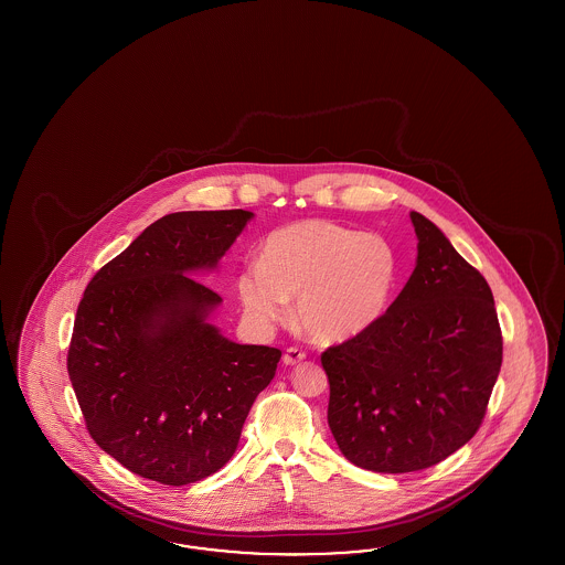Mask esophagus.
<instances>
[{
	"instance_id": "1",
	"label": "esophagus",
	"mask_w": 565,
	"mask_h": 565,
	"mask_svg": "<svg viewBox=\"0 0 565 565\" xmlns=\"http://www.w3.org/2000/svg\"><path fill=\"white\" fill-rule=\"evenodd\" d=\"M305 359H307V352L300 350V348H296V345H290V348L286 350V354H284V362H286V364H298V362H302Z\"/></svg>"
}]
</instances>
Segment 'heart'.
Masks as SVG:
<instances>
[{
	"label": "heart",
	"instance_id": "heart-1",
	"mask_svg": "<svg viewBox=\"0 0 565 565\" xmlns=\"http://www.w3.org/2000/svg\"><path fill=\"white\" fill-rule=\"evenodd\" d=\"M399 260L387 238L340 223L305 220L271 232L258 265L236 279L248 319L271 326L288 315L317 342H343L371 329L390 307Z\"/></svg>",
	"mask_w": 565,
	"mask_h": 565
}]
</instances>
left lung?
<instances>
[{"label": "left lung", "instance_id": "1", "mask_svg": "<svg viewBox=\"0 0 565 565\" xmlns=\"http://www.w3.org/2000/svg\"><path fill=\"white\" fill-rule=\"evenodd\" d=\"M418 257L375 326L338 345L327 423L343 456L387 475L425 470L468 444L487 414L503 338L487 279L412 211Z\"/></svg>", "mask_w": 565, "mask_h": 565}]
</instances>
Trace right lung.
<instances>
[{
	"label": "right lung",
	"mask_w": 565,
	"mask_h": 565,
	"mask_svg": "<svg viewBox=\"0 0 565 565\" xmlns=\"http://www.w3.org/2000/svg\"><path fill=\"white\" fill-rule=\"evenodd\" d=\"M250 211H182L151 223L88 281L68 375L86 430L142 479L182 487L234 456L281 352L225 340L222 302L190 271L213 269Z\"/></svg>",
	"instance_id": "add662e5"
}]
</instances>
